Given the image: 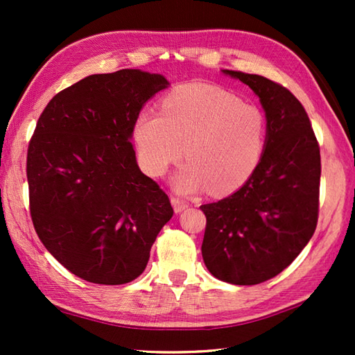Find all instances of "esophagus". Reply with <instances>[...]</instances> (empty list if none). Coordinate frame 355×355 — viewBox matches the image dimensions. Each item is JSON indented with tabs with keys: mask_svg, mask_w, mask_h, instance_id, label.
I'll return each mask as SVG.
<instances>
[{
	"mask_svg": "<svg viewBox=\"0 0 355 355\" xmlns=\"http://www.w3.org/2000/svg\"><path fill=\"white\" fill-rule=\"evenodd\" d=\"M171 202H172V206H173V210H175L177 214L183 212L184 209L189 207V205H187V202H186V201H183L182 198H175V197H172V198H171Z\"/></svg>",
	"mask_w": 355,
	"mask_h": 355,
	"instance_id": "1",
	"label": "esophagus"
}]
</instances>
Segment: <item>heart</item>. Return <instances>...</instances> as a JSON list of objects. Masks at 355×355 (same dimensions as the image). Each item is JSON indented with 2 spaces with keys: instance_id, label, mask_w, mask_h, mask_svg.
I'll return each instance as SVG.
<instances>
[{
  "instance_id": "b5f03b06",
  "label": "heart",
  "mask_w": 355,
  "mask_h": 355,
  "mask_svg": "<svg viewBox=\"0 0 355 355\" xmlns=\"http://www.w3.org/2000/svg\"><path fill=\"white\" fill-rule=\"evenodd\" d=\"M267 137L258 107L205 84L175 88L163 99L162 114L143 112L134 130L140 164L150 177L163 175L184 153L187 164L175 177V189L184 193L206 186L214 195L238 191L258 169Z\"/></svg>"
}]
</instances>
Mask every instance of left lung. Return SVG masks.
Masks as SVG:
<instances>
[{"mask_svg":"<svg viewBox=\"0 0 355 355\" xmlns=\"http://www.w3.org/2000/svg\"><path fill=\"white\" fill-rule=\"evenodd\" d=\"M250 87L266 110L268 137L250 180L202 205L201 253L220 281L256 285L281 273L311 239L319 218L320 148L310 117L288 88L259 74L223 70Z\"/></svg>","mask_w":355,"mask_h":355,"instance_id":"8db88e82","label":"left lung"}]
</instances>
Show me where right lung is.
Segmentation results:
<instances>
[{
	"mask_svg": "<svg viewBox=\"0 0 355 355\" xmlns=\"http://www.w3.org/2000/svg\"><path fill=\"white\" fill-rule=\"evenodd\" d=\"M162 74H93L59 92L37 119L27 149L28 206L45 248L84 281L139 277L173 209L135 162L131 135Z\"/></svg>",
	"mask_w": 355,
	"mask_h": 355,
	"instance_id": "add662e5",
	"label": "right lung"
}]
</instances>
